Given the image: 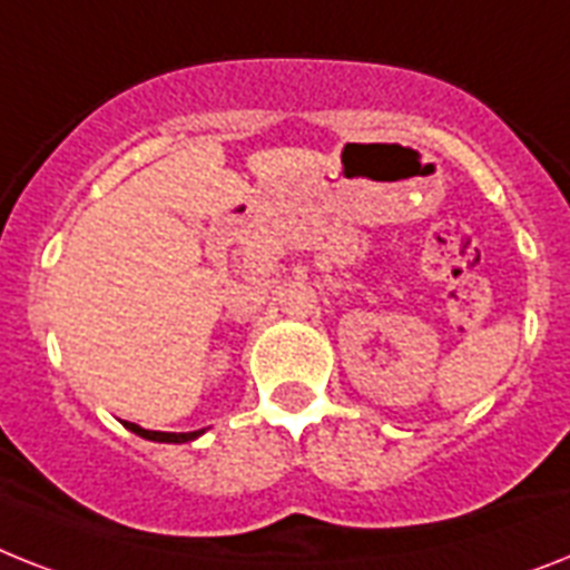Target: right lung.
I'll list each match as a JSON object with an SVG mask.
<instances>
[{
    "label": "right lung",
    "mask_w": 570,
    "mask_h": 570,
    "mask_svg": "<svg viewBox=\"0 0 570 570\" xmlns=\"http://www.w3.org/2000/svg\"><path fill=\"white\" fill-rule=\"evenodd\" d=\"M134 434L145 436V440H154V443H189V440H195V436H200L204 431H191V434H166V431H145V428L134 425V422H125Z\"/></svg>",
    "instance_id": "add662e5"
}]
</instances>
